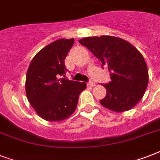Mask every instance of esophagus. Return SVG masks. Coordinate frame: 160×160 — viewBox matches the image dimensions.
<instances>
[{
	"label": "esophagus",
	"mask_w": 160,
	"mask_h": 160,
	"mask_svg": "<svg viewBox=\"0 0 160 160\" xmlns=\"http://www.w3.org/2000/svg\"><path fill=\"white\" fill-rule=\"evenodd\" d=\"M87 85H88V86H89V87H93V86H95V84L94 82H92V81H90V82L88 83Z\"/></svg>",
	"instance_id": "1"
}]
</instances>
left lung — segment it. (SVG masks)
<instances>
[{
	"label": "left lung",
	"mask_w": 160,
	"mask_h": 160,
	"mask_svg": "<svg viewBox=\"0 0 160 160\" xmlns=\"http://www.w3.org/2000/svg\"><path fill=\"white\" fill-rule=\"evenodd\" d=\"M79 42L100 60L102 68L109 70L111 81L103 85L106 95L100 104L115 112L132 109L142 99L149 81L142 54L128 41L114 36H91Z\"/></svg>",
	"instance_id": "left-lung-1"
}]
</instances>
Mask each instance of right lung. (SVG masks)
Segmentation results:
<instances>
[{
    "mask_svg": "<svg viewBox=\"0 0 160 160\" xmlns=\"http://www.w3.org/2000/svg\"><path fill=\"white\" fill-rule=\"evenodd\" d=\"M74 39L54 41L35 55L29 65L26 79V92L31 105L42 119L61 121L76 109L79 95L86 83L65 77V60L74 45Z\"/></svg>",
    "mask_w": 160,
    "mask_h": 160,
    "instance_id": "obj_1",
    "label": "right lung"
}]
</instances>
